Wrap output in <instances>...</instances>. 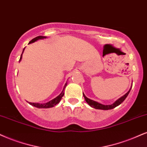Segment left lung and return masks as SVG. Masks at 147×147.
<instances>
[{"label":"left lung","mask_w":147,"mask_h":147,"mask_svg":"<svg viewBox=\"0 0 147 147\" xmlns=\"http://www.w3.org/2000/svg\"><path fill=\"white\" fill-rule=\"evenodd\" d=\"M131 87L130 88V89L129 90V91L127 92L126 94H125L123 96H122V97H120L119 99H118L117 101H115V102H114L112 104H110V105H104V104H101L100 103H98L97 102V101H93L92 100V99H88V97H86V96L84 95V94L83 93V96H84L85 100H86V102L88 103V105H89L90 106H91L92 108H95V109H99V110H111L112 108H115L116 107L119 106L121 103L125 99H126V97H127V95H129L130 90H131Z\"/></svg>","instance_id":"obj_1"}]
</instances>
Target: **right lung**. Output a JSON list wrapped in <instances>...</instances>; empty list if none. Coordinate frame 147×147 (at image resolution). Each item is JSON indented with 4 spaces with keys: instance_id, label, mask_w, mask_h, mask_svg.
Here are the masks:
<instances>
[{
    "instance_id": "obj_1",
    "label": "right lung",
    "mask_w": 147,
    "mask_h": 147,
    "mask_svg": "<svg viewBox=\"0 0 147 147\" xmlns=\"http://www.w3.org/2000/svg\"><path fill=\"white\" fill-rule=\"evenodd\" d=\"M46 37H44V36H38V37L34 38V39H32L31 41H30L29 43H34L35 41L39 40V39H46ZM25 48H24L23 51H22V53L21 54V57H20V61H21L22 58V54L24 52V50ZM67 86V82L65 83V86H64V88H63V91L61 92V93L59 95H58L57 97H55V98L52 99L51 101H48V102L47 103H45V104H39V103H31V102H28L29 103V104L32 105V106L36 107V108H52V107H54V106H56L57 104H59L60 102V101L61 100V99H62V97H63V95H64V92H63V90Z\"/></svg>"
}]
</instances>
